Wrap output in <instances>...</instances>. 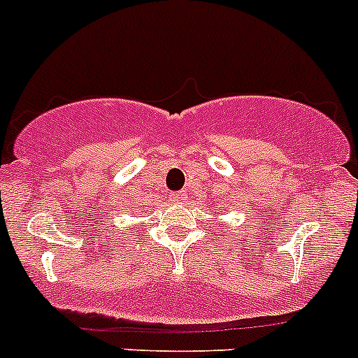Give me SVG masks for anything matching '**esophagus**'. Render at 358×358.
Wrapping results in <instances>:
<instances>
[{"instance_id":"obj_1","label":"esophagus","mask_w":358,"mask_h":358,"mask_svg":"<svg viewBox=\"0 0 358 358\" xmlns=\"http://www.w3.org/2000/svg\"><path fill=\"white\" fill-rule=\"evenodd\" d=\"M182 197H183V196H182V194H173V196H171V199H173V201H175V202H178L180 199H182Z\"/></svg>"}]
</instances>
